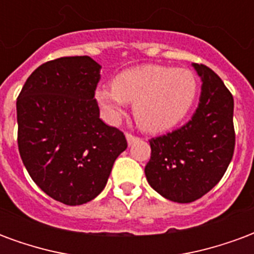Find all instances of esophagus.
Returning a JSON list of instances; mask_svg holds the SVG:
<instances>
[{
  "label": "esophagus",
  "mask_w": 254,
  "mask_h": 254,
  "mask_svg": "<svg viewBox=\"0 0 254 254\" xmlns=\"http://www.w3.org/2000/svg\"><path fill=\"white\" fill-rule=\"evenodd\" d=\"M126 138H127V142H128V145H131L132 142H135L136 139H138V136L132 135V134H130V132H127V134H126Z\"/></svg>",
  "instance_id": "1"
}]
</instances>
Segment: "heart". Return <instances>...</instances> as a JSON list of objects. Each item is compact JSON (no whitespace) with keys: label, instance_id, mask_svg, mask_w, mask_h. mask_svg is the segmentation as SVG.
Masks as SVG:
<instances>
[{"label":"heart","instance_id":"b5f03b06","mask_svg":"<svg viewBox=\"0 0 254 254\" xmlns=\"http://www.w3.org/2000/svg\"><path fill=\"white\" fill-rule=\"evenodd\" d=\"M198 90V78L189 68L146 64L119 73L112 89L95 90V100L111 122L118 120L124 102H132L138 126L160 132L175 127L188 116Z\"/></svg>","mask_w":254,"mask_h":254}]
</instances>
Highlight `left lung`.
I'll return each instance as SVG.
<instances>
[{
  "label": "left lung",
  "mask_w": 254,
  "mask_h": 254,
  "mask_svg": "<svg viewBox=\"0 0 254 254\" xmlns=\"http://www.w3.org/2000/svg\"><path fill=\"white\" fill-rule=\"evenodd\" d=\"M201 76V95L191 120L181 128L150 139L145 175L156 191L188 204L216 186L235 147L234 98L209 66L193 64Z\"/></svg>",
  "instance_id": "left-lung-1"
}]
</instances>
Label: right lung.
<instances>
[{"label":"right lung","mask_w":254,"mask_h":254,"mask_svg":"<svg viewBox=\"0 0 254 254\" xmlns=\"http://www.w3.org/2000/svg\"><path fill=\"white\" fill-rule=\"evenodd\" d=\"M101 65L89 56L39 65L17 97V145L38 188L65 205L101 193L127 149L122 131L100 119L94 98Z\"/></svg>","instance_id":"add662e5"}]
</instances>
